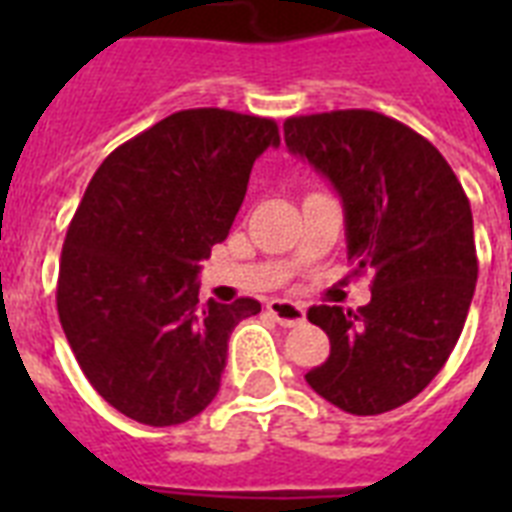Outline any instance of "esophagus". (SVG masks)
I'll use <instances>...</instances> for the list:
<instances>
[{"mask_svg":"<svg viewBox=\"0 0 512 512\" xmlns=\"http://www.w3.org/2000/svg\"><path fill=\"white\" fill-rule=\"evenodd\" d=\"M268 311L279 324L284 327H300L305 321V308L297 303H289V300H271L268 303Z\"/></svg>","mask_w":512,"mask_h":512,"instance_id":"esophagus-1","label":"esophagus"}]
</instances>
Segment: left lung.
I'll use <instances>...</instances> for the list:
<instances>
[{"label":"left lung","instance_id":"obj_1","mask_svg":"<svg viewBox=\"0 0 512 512\" xmlns=\"http://www.w3.org/2000/svg\"><path fill=\"white\" fill-rule=\"evenodd\" d=\"M284 140L340 193L353 273L374 271L358 313L308 311L332 348L305 380L342 412H390L428 388L462 335L478 279L470 201L430 140L377 111L289 116Z\"/></svg>","mask_w":512,"mask_h":512}]
</instances>
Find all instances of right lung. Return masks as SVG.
Here are the masks:
<instances>
[{"label": "right lung", "instance_id": "add662e5", "mask_svg": "<svg viewBox=\"0 0 512 512\" xmlns=\"http://www.w3.org/2000/svg\"><path fill=\"white\" fill-rule=\"evenodd\" d=\"M273 119L188 108L111 151L68 225L58 316L90 385L143 425L204 412L228 337L260 303H199L201 260L228 236Z\"/></svg>", "mask_w": 512, "mask_h": 512}]
</instances>
